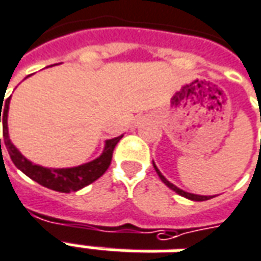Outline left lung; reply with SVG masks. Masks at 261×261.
I'll use <instances>...</instances> for the list:
<instances>
[{"label": "left lung", "instance_id": "8db88e82", "mask_svg": "<svg viewBox=\"0 0 261 261\" xmlns=\"http://www.w3.org/2000/svg\"><path fill=\"white\" fill-rule=\"evenodd\" d=\"M152 165H154V168H155L156 171V174H158V176H160V179H161L167 187L169 188V189H172L174 191L175 194H178V195H181V196H184V198H187V199H191V200H195V202H202V200H207V199H211V198H213V196H206V195H196V194H191V192H187V191H184V189H181V188H178V187H175L174 184L172 182H169L164 175L160 172V169L156 168V165H155V162L152 161Z\"/></svg>", "mask_w": 261, "mask_h": 261}]
</instances>
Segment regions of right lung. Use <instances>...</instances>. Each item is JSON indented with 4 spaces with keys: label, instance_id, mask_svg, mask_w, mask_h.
<instances>
[{
    "label": "right lung",
    "instance_id": "1",
    "mask_svg": "<svg viewBox=\"0 0 261 261\" xmlns=\"http://www.w3.org/2000/svg\"><path fill=\"white\" fill-rule=\"evenodd\" d=\"M11 96L5 100V105H1L0 107V123L3 121V136L5 147L8 149L11 160L15 164V167L23 174L29 176L31 179L38 182L39 185L45 188H49L56 192H76L82 188L90 185L92 182L99 179L101 175L105 174L107 168L110 167L112 162L113 151L117 143L123 138V136H118L116 138L106 140L105 149L96 160H93L86 164H82L77 167L72 168H45L41 165H36L31 162L28 158L19 152L14 144L11 143L10 134H8V109H10ZM1 103H4L1 100ZM0 148H1V138H0Z\"/></svg>",
    "mask_w": 261,
    "mask_h": 261
}]
</instances>
